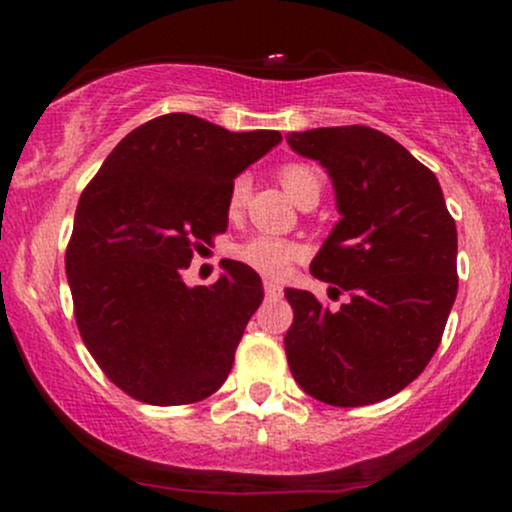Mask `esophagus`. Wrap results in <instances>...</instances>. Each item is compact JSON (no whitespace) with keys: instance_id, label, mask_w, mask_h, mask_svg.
<instances>
[{"instance_id":"1","label":"esophagus","mask_w":512,"mask_h":512,"mask_svg":"<svg viewBox=\"0 0 512 512\" xmlns=\"http://www.w3.org/2000/svg\"><path fill=\"white\" fill-rule=\"evenodd\" d=\"M281 293H284V289H281L279 281L264 279V296H267V298H281Z\"/></svg>"}]
</instances>
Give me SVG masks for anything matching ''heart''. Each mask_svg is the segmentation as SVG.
<instances>
[{
	"label": "heart",
	"instance_id": "b5f03b06",
	"mask_svg": "<svg viewBox=\"0 0 512 512\" xmlns=\"http://www.w3.org/2000/svg\"><path fill=\"white\" fill-rule=\"evenodd\" d=\"M279 178L284 190L301 202L303 197L308 195H317L320 197L322 192V175L320 170L313 166H303V163H289L279 170ZM250 190V180L248 175H240V178L233 180L231 192H228V211H238L243 207L245 197H248ZM301 255V248L296 243H289L284 238H274V236H252L250 240H245L243 245L236 248V257L240 262H245L248 267L255 269V272L267 274V276H279L289 269V264L293 260H298Z\"/></svg>",
	"mask_w": 512,
	"mask_h": 512
}]
</instances>
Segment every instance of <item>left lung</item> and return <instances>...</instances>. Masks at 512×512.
<instances>
[{"label":"left lung","instance_id":"left-lung-1","mask_svg":"<svg viewBox=\"0 0 512 512\" xmlns=\"http://www.w3.org/2000/svg\"><path fill=\"white\" fill-rule=\"evenodd\" d=\"M327 170L339 219L310 274L349 293L339 310L286 289L284 337L296 383L332 407L397 395L436 354L457 296V228L438 178L387 134L363 125L291 132Z\"/></svg>","mask_w":512,"mask_h":512}]
</instances>
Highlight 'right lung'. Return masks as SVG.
I'll list each match as a JSON object with an SVG mask.
<instances>
[{
  "label": "right lung",
  "instance_id": "add662e5",
  "mask_svg": "<svg viewBox=\"0 0 512 512\" xmlns=\"http://www.w3.org/2000/svg\"><path fill=\"white\" fill-rule=\"evenodd\" d=\"M281 142L274 129L228 132L187 113L132 129L81 192L67 245L74 317L113 383L156 407L195 404L228 378L262 279L226 260L190 286L192 252L228 226V192Z\"/></svg>",
  "mask_w": 512,
  "mask_h": 512
}]
</instances>
